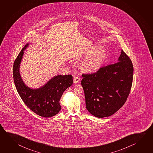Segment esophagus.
I'll use <instances>...</instances> for the list:
<instances>
[{
	"label": "esophagus",
	"instance_id": "34e87169",
	"mask_svg": "<svg viewBox=\"0 0 153 153\" xmlns=\"http://www.w3.org/2000/svg\"><path fill=\"white\" fill-rule=\"evenodd\" d=\"M80 81V78L78 77H75L74 79V84H77Z\"/></svg>",
	"mask_w": 153,
	"mask_h": 153
}]
</instances>
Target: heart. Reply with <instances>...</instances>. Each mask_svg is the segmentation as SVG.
<instances>
[{"instance_id": "b5f03b06", "label": "heart", "mask_w": 153, "mask_h": 153, "mask_svg": "<svg viewBox=\"0 0 153 153\" xmlns=\"http://www.w3.org/2000/svg\"><path fill=\"white\" fill-rule=\"evenodd\" d=\"M108 56L107 51L100 46L91 47L80 55L81 58H85L80 62L79 69L85 74L96 73L104 65Z\"/></svg>"}]
</instances>
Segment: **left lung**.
<instances>
[{"instance_id": "left-lung-1", "label": "left lung", "mask_w": 153, "mask_h": 153, "mask_svg": "<svg viewBox=\"0 0 153 153\" xmlns=\"http://www.w3.org/2000/svg\"><path fill=\"white\" fill-rule=\"evenodd\" d=\"M118 61L101 68L96 73L82 75L81 84L86 109L97 118L115 113L125 104L131 91L134 70L132 62L123 50Z\"/></svg>"}]
</instances>
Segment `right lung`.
Here are the masks:
<instances>
[{
  "label": "right lung",
  "mask_w": 153,
  "mask_h": 153,
  "mask_svg": "<svg viewBox=\"0 0 153 153\" xmlns=\"http://www.w3.org/2000/svg\"><path fill=\"white\" fill-rule=\"evenodd\" d=\"M28 46V43L24 46L14 62V84L19 96L27 107L41 117H51L61 109L59 100L64 91L72 85L73 76H56L40 88L33 89L28 87L22 79L19 70L24 51Z\"/></svg>",
  "instance_id": "1"
}]
</instances>
